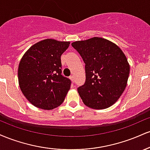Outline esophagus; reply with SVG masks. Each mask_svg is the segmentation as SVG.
I'll return each mask as SVG.
<instances>
[{
	"instance_id": "1",
	"label": "esophagus",
	"mask_w": 150,
	"mask_h": 150,
	"mask_svg": "<svg viewBox=\"0 0 150 150\" xmlns=\"http://www.w3.org/2000/svg\"><path fill=\"white\" fill-rule=\"evenodd\" d=\"M70 80H71V81H72V82H74V77L73 76V75H72V76H70Z\"/></svg>"
}]
</instances>
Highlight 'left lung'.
I'll return each mask as SVG.
<instances>
[{
  "label": "left lung",
  "mask_w": 150,
  "mask_h": 150,
  "mask_svg": "<svg viewBox=\"0 0 150 150\" xmlns=\"http://www.w3.org/2000/svg\"><path fill=\"white\" fill-rule=\"evenodd\" d=\"M85 63L86 80L77 88L86 106L104 109L112 106L124 92L130 65L122 50L101 37L72 43Z\"/></svg>",
  "instance_id": "8db88e82"
}]
</instances>
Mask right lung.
<instances>
[{
    "label": "right lung",
    "mask_w": 150,
    "mask_h": 150,
    "mask_svg": "<svg viewBox=\"0 0 150 150\" xmlns=\"http://www.w3.org/2000/svg\"><path fill=\"white\" fill-rule=\"evenodd\" d=\"M69 42L47 39L34 44L22 56L18 81L24 96L36 107L51 110L64 101L71 81L61 75V56Z\"/></svg>",
    "instance_id": "add662e5"
}]
</instances>
